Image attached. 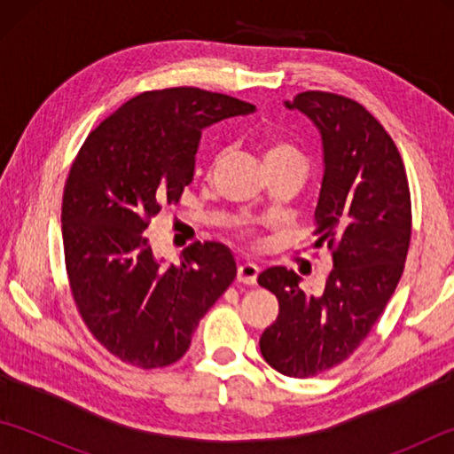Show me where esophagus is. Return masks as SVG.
I'll use <instances>...</instances> for the list:
<instances>
[{"instance_id": "esophagus-1", "label": "esophagus", "mask_w": 454, "mask_h": 454, "mask_svg": "<svg viewBox=\"0 0 454 454\" xmlns=\"http://www.w3.org/2000/svg\"><path fill=\"white\" fill-rule=\"evenodd\" d=\"M259 275V267L252 262H242L238 265V281L244 285H255Z\"/></svg>"}]
</instances>
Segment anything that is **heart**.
Instances as JSON below:
<instances>
[{
    "label": "heart",
    "mask_w": 454,
    "mask_h": 454,
    "mask_svg": "<svg viewBox=\"0 0 454 454\" xmlns=\"http://www.w3.org/2000/svg\"><path fill=\"white\" fill-rule=\"evenodd\" d=\"M286 158H302V153L298 152L293 144L275 140L265 148V163L267 161H277V160H286Z\"/></svg>",
    "instance_id": "obj_1"
}]
</instances>
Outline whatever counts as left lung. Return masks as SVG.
<instances>
[{
  "label": "left lung",
  "mask_w": 454,
  "mask_h": 454,
  "mask_svg": "<svg viewBox=\"0 0 454 454\" xmlns=\"http://www.w3.org/2000/svg\"><path fill=\"white\" fill-rule=\"evenodd\" d=\"M285 105L322 137L314 234L316 246L332 249L333 269L322 294H306L286 267L257 277L278 301L259 349L275 371L308 379L343 363L387 308L406 263L411 202L396 144L363 105L325 91L298 93Z\"/></svg>",
  "instance_id": "8db88e82"
}]
</instances>
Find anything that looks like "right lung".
Listing matches in <instances>:
<instances>
[{
	"instance_id": "obj_1",
	"label": "right lung",
	"mask_w": 454,
	"mask_h": 454,
	"mask_svg": "<svg viewBox=\"0 0 454 454\" xmlns=\"http://www.w3.org/2000/svg\"><path fill=\"white\" fill-rule=\"evenodd\" d=\"M255 105L199 88L144 91L85 138L62 199L75 306L105 349L140 369L187 353L200 317L236 278L226 246L192 244L166 263L144 234L192 181L200 134Z\"/></svg>"
}]
</instances>
